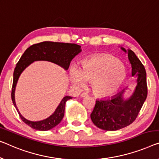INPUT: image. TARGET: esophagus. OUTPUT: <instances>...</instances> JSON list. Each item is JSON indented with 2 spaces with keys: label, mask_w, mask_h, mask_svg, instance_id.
<instances>
[{
  "label": "esophagus",
  "mask_w": 159,
  "mask_h": 159,
  "mask_svg": "<svg viewBox=\"0 0 159 159\" xmlns=\"http://www.w3.org/2000/svg\"><path fill=\"white\" fill-rule=\"evenodd\" d=\"M88 95H89V94H88V93H86V92H84V93H83L80 94V96H81L82 98H84V97L87 96Z\"/></svg>",
  "instance_id": "34e87169"
}]
</instances>
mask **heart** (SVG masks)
Returning a JSON list of instances; mask_svg holds the SVG:
<instances>
[{
    "label": "heart",
    "mask_w": 159,
    "mask_h": 159,
    "mask_svg": "<svg viewBox=\"0 0 159 159\" xmlns=\"http://www.w3.org/2000/svg\"><path fill=\"white\" fill-rule=\"evenodd\" d=\"M125 73L118 59L111 56L96 57L84 61L81 69L73 68L70 79L75 86L84 87L85 80L93 82L92 89L96 96L108 97L121 86Z\"/></svg>",
    "instance_id": "1"
}]
</instances>
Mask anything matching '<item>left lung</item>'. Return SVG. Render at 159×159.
<instances>
[{"mask_svg": "<svg viewBox=\"0 0 159 159\" xmlns=\"http://www.w3.org/2000/svg\"><path fill=\"white\" fill-rule=\"evenodd\" d=\"M121 49L126 53L124 48ZM128 56L132 67V75H136L137 86L132 96L124 100V90L108 98L97 99L91 118L99 129L116 131L131 124L140 112L148 94L146 73L144 66L131 50Z\"/></svg>", "mask_w": 159, "mask_h": 159, "instance_id": "obj_1", "label": "left lung"}]
</instances>
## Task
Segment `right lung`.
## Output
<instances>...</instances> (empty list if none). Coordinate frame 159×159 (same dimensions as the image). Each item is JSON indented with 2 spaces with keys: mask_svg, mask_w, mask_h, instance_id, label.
Wrapping results in <instances>:
<instances>
[{
  "mask_svg": "<svg viewBox=\"0 0 159 159\" xmlns=\"http://www.w3.org/2000/svg\"><path fill=\"white\" fill-rule=\"evenodd\" d=\"M80 51L81 49L79 45L51 41H44L34 44L25 50L14 69L13 86L11 91V98L13 105L18 111L19 116L25 124L29 125L32 129L39 131H48L53 129L63 119L64 116L66 102L72 98V97L69 96H65L57 107L55 112L46 119L40 121L28 120L20 114L15 102V89L21 73L30 63L36 61H50L61 66L65 70H68L70 61Z\"/></svg>",
  "mask_w": 159,
  "mask_h": 159,
  "instance_id": "1",
  "label": "right lung"
}]
</instances>
